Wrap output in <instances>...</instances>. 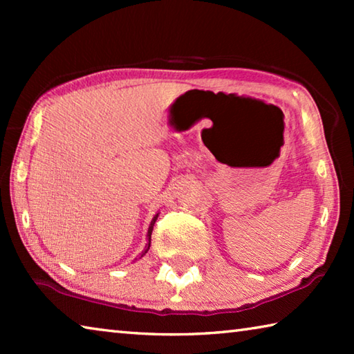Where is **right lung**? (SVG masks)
I'll use <instances>...</instances> for the list:
<instances>
[{"label": "right lung", "mask_w": 354, "mask_h": 354, "mask_svg": "<svg viewBox=\"0 0 354 354\" xmlns=\"http://www.w3.org/2000/svg\"><path fill=\"white\" fill-rule=\"evenodd\" d=\"M156 218H158V215H156V217H154V218H153V221H151V225H149V230H148V243H147V250L143 251V254L147 253L148 248H149V243H151V232H153V226H154V221H156Z\"/></svg>", "instance_id": "1"}]
</instances>
